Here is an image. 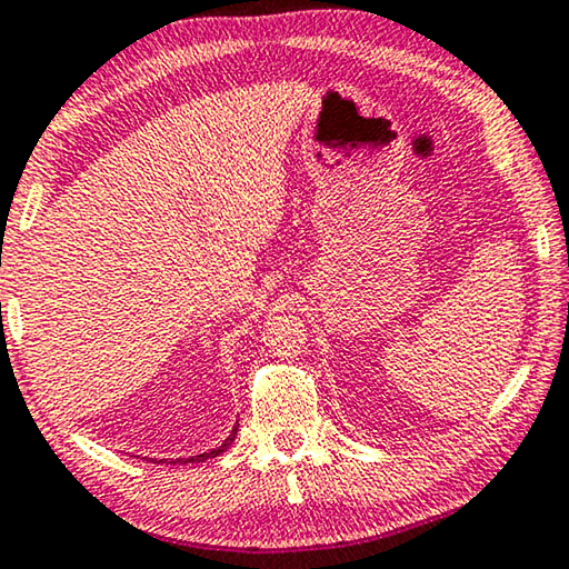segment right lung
<instances>
[{"label":"right lung","instance_id":"right-lung-1","mask_svg":"<svg viewBox=\"0 0 569 569\" xmlns=\"http://www.w3.org/2000/svg\"><path fill=\"white\" fill-rule=\"evenodd\" d=\"M236 432L238 430H232V436H228L222 440V446H218V448H212V450H207V453H200V456H192V458H187L184 463H200V461H207V458H214V456H220V453H224V450L230 448V443L232 440H236ZM177 461H182V458H177ZM177 461H169V463H177ZM161 463H167V461H161Z\"/></svg>","mask_w":569,"mask_h":569}]
</instances>
